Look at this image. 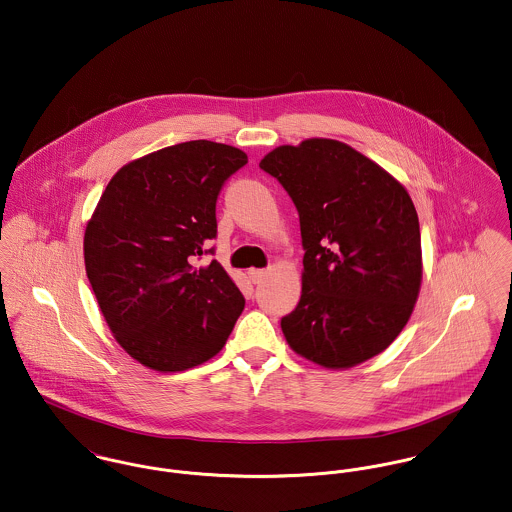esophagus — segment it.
<instances>
[{"instance_id":"1","label":"esophagus","mask_w":512,"mask_h":512,"mask_svg":"<svg viewBox=\"0 0 512 512\" xmlns=\"http://www.w3.org/2000/svg\"><path fill=\"white\" fill-rule=\"evenodd\" d=\"M247 275H249L253 284H259L263 280V276H265V271L263 269H249Z\"/></svg>"}]
</instances>
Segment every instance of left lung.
I'll return each instance as SVG.
<instances>
[{
    "instance_id": "1",
    "label": "left lung",
    "mask_w": 512,
    "mask_h": 512,
    "mask_svg": "<svg viewBox=\"0 0 512 512\" xmlns=\"http://www.w3.org/2000/svg\"><path fill=\"white\" fill-rule=\"evenodd\" d=\"M259 167L292 198L306 251L300 302L280 319L288 345L325 368L388 349L423 278L419 218L405 187L327 138L280 146Z\"/></svg>"
}]
</instances>
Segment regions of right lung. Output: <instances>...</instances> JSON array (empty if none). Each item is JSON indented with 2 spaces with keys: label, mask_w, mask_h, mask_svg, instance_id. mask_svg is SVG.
<instances>
[{
  "label": "right lung",
  "mask_w": 512,
  "mask_h": 512,
  "mask_svg": "<svg viewBox=\"0 0 512 512\" xmlns=\"http://www.w3.org/2000/svg\"><path fill=\"white\" fill-rule=\"evenodd\" d=\"M247 163L193 140L134 159L109 181L85 228V271L118 345L158 372L198 366L226 345L245 298L214 253L216 200Z\"/></svg>",
  "instance_id": "obj_1"
}]
</instances>
